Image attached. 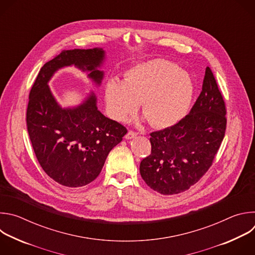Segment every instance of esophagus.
<instances>
[{
    "mask_svg": "<svg viewBox=\"0 0 255 255\" xmlns=\"http://www.w3.org/2000/svg\"><path fill=\"white\" fill-rule=\"evenodd\" d=\"M136 135H137V133H136V132H133V131H131V130H130V131H128V133L125 135V138L129 140V139L134 138Z\"/></svg>",
    "mask_w": 255,
    "mask_h": 255,
    "instance_id": "obj_1",
    "label": "esophagus"
}]
</instances>
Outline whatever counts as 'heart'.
I'll return each instance as SVG.
<instances>
[{
    "instance_id": "obj_1",
    "label": "heart",
    "mask_w": 255,
    "mask_h": 255,
    "mask_svg": "<svg viewBox=\"0 0 255 255\" xmlns=\"http://www.w3.org/2000/svg\"><path fill=\"white\" fill-rule=\"evenodd\" d=\"M194 85L188 72L164 59L129 68L123 82L109 81L105 89L108 112L126 121L138 109L155 128H168L183 119L192 103Z\"/></svg>"
}]
</instances>
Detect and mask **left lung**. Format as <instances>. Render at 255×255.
I'll list each match as a JSON object with an SVG mask.
<instances>
[{"mask_svg": "<svg viewBox=\"0 0 255 255\" xmlns=\"http://www.w3.org/2000/svg\"><path fill=\"white\" fill-rule=\"evenodd\" d=\"M226 107L211 68L191 112L177 124L150 134L151 153L140 174L152 190L174 195L189 190L208 171L226 130Z\"/></svg>", "mask_w": 255, "mask_h": 255, "instance_id": "obj_1", "label": "left lung"}]
</instances>
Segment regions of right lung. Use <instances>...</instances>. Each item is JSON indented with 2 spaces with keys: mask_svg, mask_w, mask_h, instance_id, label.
<instances>
[{
  "mask_svg": "<svg viewBox=\"0 0 255 255\" xmlns=\"http://www.w3.org/2000/svg\"><path fill=\"white\" fill-rule=\"evenodd\" d=\"M104 60L103 48L63 50L41 67L29 94L26 121L35 155L46 174L63 187H84L97 178L127 129L98 110L94 92L79 106L62 108L48 82L58 69L75 65L100 86Z\"/></svg>",
  "mask_w": 255,
  "mask_h": 255,
  "instance_id": "1",
  "label": "right lung"
}]
</instances>
